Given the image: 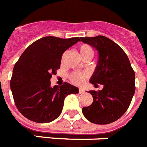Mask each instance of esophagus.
<instances>
[{
  "mask_svg": "<svg viewBox=\"0 0 147 147\" xmlns=\"http://www.w3.org/2000/svg\"><path fill=\"white\" fill-rule=\"evenodd\" d=\"M84 90L83 88H79V93L81 94V93H84Z\"/></svg>",
  "mask_w": 147,
  "mask_h": 147,
  "instance_id": "34e87169",
  "label": "esophagus"
}]
</instances>
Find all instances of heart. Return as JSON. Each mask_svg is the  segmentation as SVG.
I'll return each instance as SVG.
<instances>
[{
    "label": "heart",
    "mask_w": 147,
    "mask_h": 147,
    "mask_svg": "<svg viewBox=\"0 0 147 147\" xmlns=\"http://www.w3.org/2000/svg\"><path fill=\"white\" fill-rule=\"evenodd\" d=\"M78 52L82 59L92 58L93 56V51L92 48L87 44H82L78 47ZM88 78V74L84 71H75L69 76V78L71 82L76 85H81L83 84L85 79Z\"/></svg>",
    "instance_id": "obj_1"
}]
</instances>
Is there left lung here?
<instances>
[{
	"label": "left lung",
	"mask_w": 147,
	"mask_h": 147,
	"mask_svg": "<svg viewBox=\"0 0 147 147\" xmlns=\"http://www.w3.org/2000/svg\"><path fill=\"white\" fill-rule=\"evenodd\" d=\"M80 39L98 51V63L90 82L95 87L103 85L102 90L89 91L93 102L82 108V113L91 123L109 124L129 108L135 92V74L126 54L111 39L104 36Z\"/></svg>",
	"instance_id": "obj_1"
}]
</instances>
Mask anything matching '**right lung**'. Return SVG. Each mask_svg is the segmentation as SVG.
I'll use <instances>...</instances> for the list:
<instances>
[{
  "label": "right lung",
  "mask_w": 147,
  "mask_h": 147,
  "mask_svg": "<svg viewBox=\"0 0 147 147\" xmlns=\"http://www.w3.org/2000/svg\"><path fill=\"white\" fill-rule=\"evenodd\" d=\"M78 41L79 37H42L28 46L15 64L10 88L15 104L27 119L50 123L61 113L66 96L78 93L70 84L52 87L50 81L60 69L64 51Z\"/></svg>",
  "instance_id": "add662e5"
}]
</instances>
